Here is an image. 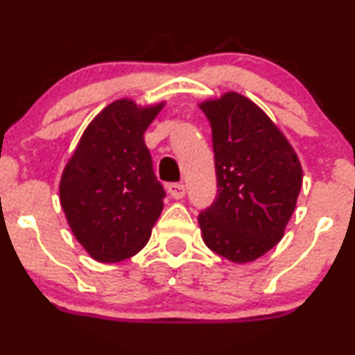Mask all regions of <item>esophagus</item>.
<instances>
[{"mask_svg":"<svg viewBox=\"0 0 355 355\" xmlns=\"http://www.w3.org/2000/svg\"><path fill=\"white\" fill-rule=\"evenodd\" d=\"M168 193L170 197L175 198V200H182V198L185 197V185H183V183H170Z\"/></svg>","mask_w":355,"mask_h":355,"instance_id":"esophagus-1","label":"esophagus"}]
</instances>
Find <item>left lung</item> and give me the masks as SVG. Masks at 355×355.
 Masks as SVG:
<instances>
[{"label": "left lung", "mask_w": 355, "mask_h": 355, "mask_svg": "<svg viewBox=\"0 0 355 355\" xmlns=\"http://www.w3.org/2000/svg\"><path fill=\"white\" fill-rule=\"evenodd\" d=\"M209 118L218 193L198 215L205 245L248 263L280 242L294 214L302 165L262 108L237 92L198 105Z\"/></svg>", "instance_id": "1"}]
</instances>
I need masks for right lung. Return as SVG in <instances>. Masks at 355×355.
I'll return each mask as SVG.
<instances>
[{
	"label": "right lung",
	"mask_w": 355,
	"mask_h": 355,
	"mask_svg": "<svg viewBox=\"0 0 355 355\" xmlns=\"http://www.w3.org/2000/svg\"><path fill=\"white\" fill-rule=\"evenodd\" d=\"M165 101H112L89 121L60 180L68 225L92 259L116 263L146 245L164 210L144 133Z\"/></svg>",
	"instance_id": "add662e5"
}]
</instances>
